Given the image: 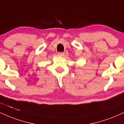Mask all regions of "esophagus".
Here are the masks:
<instances>
[{"instance_id":"esophagus-1","label":"esophagus","mask_w":124,"mask_h":124,"mask_svg":"<svg viewBox=\"0 0 124 124\" xmlns=\"http://www.w3.org/2000/svg\"><path fill=\"white\" fill-rule=\"evenodd\" d=\"M64 55V52H59L58 53V56H60V57H62Z\"/></svg>"}]
</instances>
